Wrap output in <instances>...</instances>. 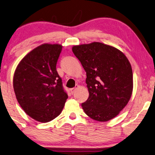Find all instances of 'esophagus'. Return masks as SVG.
<instances>
[{
	"label": "esophagus",
	"mask_w": 155,
	"mask_h": 155,
	"mask_svg": "<svg viewBox=\"0 0 155 155\" xmlns=\"http://www.w3.org/2000/svg\"><path fill=\"white\" fill-rule=\"evenodd\" d=\"M76 89V88H71V89H70V91H71V94H74V92L75 91Z\"/></svg>",
	"instance_id": "esophagus-1"
}]
</instances>
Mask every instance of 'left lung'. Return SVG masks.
<instances>
[{
  "instance_id": "1",
  "label": "left lung",
  "mask_w": 155,
  "mask_h": 155,
  "mask_svg": "<svg viewBox=\"0 0 155 155\" xmlns=\"http://www.w3.org/2000/svg\"><path fill=\"white\" fill-rule=\"evenodd\" d=\"M72 51L86 72L88 98L82 103L92 119L104 122L118 115L133 92V71L125 54L101 42L74 46Z\"/></svg>"
}]
</instances>
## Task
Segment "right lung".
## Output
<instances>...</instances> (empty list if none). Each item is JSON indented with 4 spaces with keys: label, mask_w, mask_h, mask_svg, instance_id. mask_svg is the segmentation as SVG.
<instances>
[{
    "label": "right lung",
    "mask_w": 155,
    "mask_h": 155,
    "mask_svg": "<svg viewBox=\"0 0 155 155\" xmlns=\"http://www.w3.org/2000/svg\"><path fill=\"white\" fill-rule=\"evenodd\" d=\"M61 45L44 44L28 53L13 76L16 98L23 110L39 122L47 123L60 114L68 98L56 65Z\"/></svg>",
    "instance_id": "add662e5"
}]
</instances>
